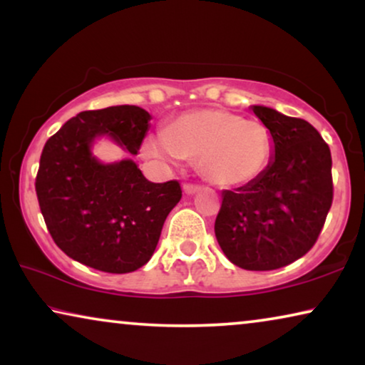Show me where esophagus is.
I'll return each instance as SVG.
<instances>
[{
  "label": "esophagus",
  "instance_id": "1",
  "mask_svg": "<svg viewBox=\"0 0 365 365\" xmlns=\"http://www.w3.org/2000/svg\"><path fill=\"white\" fill-rule=\"evenodd\" d=\"M183 192L187 193V195H195V193L200 192V187H198V185L185 183V185H183Z\"/></svg>",
  "mask_w": 365,
  "mask_h": 365
}]
</instances>
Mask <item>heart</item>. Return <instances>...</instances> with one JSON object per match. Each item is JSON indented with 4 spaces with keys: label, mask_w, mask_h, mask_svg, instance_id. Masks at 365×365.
<instances>
[{
    "label": "heart",
    "mask_w": 365,
    "mask_h": 365,
    "mask_svg": "<svg viewBox=\"0 0 365 365\" xmlns=\"http://www.w3.org/2000/svg\"><path fill=\"white\" fill-rule=\"evenodd\" d=\"M143 152L160 163L187 158L208 183L236 188L258 182L268 170L273 135L263 122L208 107L177 115L165 133L147 137Z\"/></svg>",
    "instance_id": "b5f03b06"
}]
</instances>
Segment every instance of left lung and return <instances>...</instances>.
<instances>
[{
	"mask_svg": "<svg viewBox=\"0 0 365 365\" xmlns=\"http://www.w3.org/2000/svg\"><path fill=\"white\" fill-rule=\"evenodd\" d=\"M251 110L273 135V158L258 182L225 190L215 235L233 264L269 271L316 243L332 203V158L309 122L264 106Z\"/></svg>",
	"mask_w": 365,
	"mask_h": 365,
	"instance_id": "left-lung-1",
	"label": "left lung"
}]
</instances>
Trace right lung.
Segmentation results:
<instances>
[{
    "label": "right lung",
    "mask_w": 365,
    "mask_h": 365,
    "mask_svg": "<svg viewBox=\"0 0 365 365\" xmlns=\"http://www.w3.org/2000/svg\"><path fill=\"white\" fill-rule=\"evenodd\" d=\"M152 115L137 106L84 110L46 142L36 177L41 213L69 258L106 273H132L152 258L162 227L180 202L175 180L153 183L132 158L104 163L102 137L137 155Z\"/></svg>",
    "instance_id": "1"
}]
</instances>
